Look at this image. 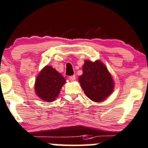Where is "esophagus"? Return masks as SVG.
<instances>
[{"mask_svg":"<svg viewBox=\"0 0 148 148\" xmlns=\"http://www.w3.org/2000/svg\"><path fill=\"white\" fill-rule=\"evenodd\" d=\"M69 80H71V81H74V80L76 79V77L75 75L69 76Z\"/></svg>","mask_w":148,"mask_h":148,"instance_id":"34e87169","label":"esophagus"}]
</instances>
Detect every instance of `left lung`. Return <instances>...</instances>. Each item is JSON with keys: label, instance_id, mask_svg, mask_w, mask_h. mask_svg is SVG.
I'll use <instances>...</instances> for the list:
<instances>
[{"label": "left lung", "instance_id": "left-lung-1", "mask_svg": "<svg viewBox=\"0 0 148 148\" xmlns=\"http://www.w3.org/2000/svg\"><path fill=\"white\" fill-rule=\"evenodd\" d=\"M82 88L86 96L95 102H101L112 92V78L102 62L85 61L83 74L79 77Z\"/></svg>", "mask_w": 148, "mask_h": 148}]
</instances>
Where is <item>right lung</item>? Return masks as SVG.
Wrapping results in <instances>:
<instances>
[{
  "instance_id": "right-lung-1",
  "label": "right lung",
  "mask_w": 148,
  "mask_h": 148,
  "mask_svg": "<svg viewBox=\"0 0 148 148\" xmlns=\"http://www.w3.org/2000/svg\"><path fill=\"white\" fill-rule=\"evenodd\" d=\"M65 81L63 76L56 69L46 66L36 79V92L44 101L52 102L58 96Z\"/></svg>"
}]
</instances>
